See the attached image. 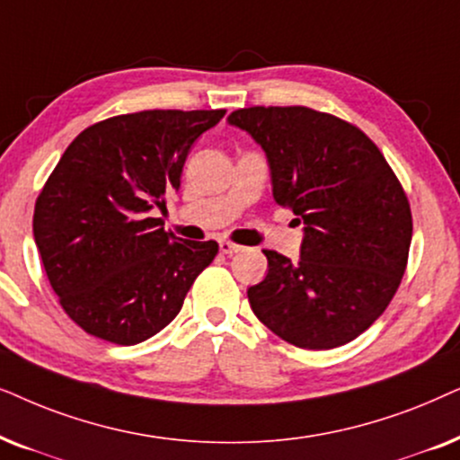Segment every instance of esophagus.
<instances>
[{
	"instance_id": "1",
	"label": "esophagus",
	"mask_w": 460,
	"mask_h": 460,
	"mask_svg": "<svg viewBox=\"0 0 460 460\" xmlns=\"http://www.w3.org/2000/svg\"><path fill=\"white\" fill-rule=\"evenodd\" d=\"M218 248H220V252L226 254V256H231V254L240 252V250H242V246H237V243L229 242V240H223V242H220V243H218Z\"/></svg>"
}]
</instances>
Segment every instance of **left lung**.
Segmentation results:
<instances>
[{"instance_id": "obj_1", "label": "left lung", "mask_w": 460, "mask_h": 460, "mask_svg": "<svg viewBox=\"0 0 460 460\" xmlns=\"http://www.w3.org/2000/svg\"><path fill=\"white\" fill-rule=\"evenodd\" d=\"M229 124L267 153L273 199L305 225L301 261L262 250L267 278L248 288L254 315L301 349L358 339L402 284L412 212L381 149L358 126L292 107H248Z\"/></svg>"}]
</instances>
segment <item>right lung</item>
Masks as SVG:
<instances>
[{
    "mask_svg": "<svg viewBox=\"0 0 460 460\" xmlns=\"http://www.w3.org/2000/svg\"><path fill=\"white\" fill-rule=\"evenodd\" d=\"M225 109H153L79 132L48 176L33 235L65 314L98 339L137 345L179 315L217 242L181 240L149 210L179 191L195 138Z\"/></svg>",
    "mask_w": 460,
    "mask_h": 460,
    "instance_id": "obj_1",
    "label": "right lung"
}]
</instances>
